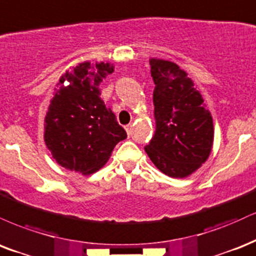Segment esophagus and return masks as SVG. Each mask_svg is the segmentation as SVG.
Returning <instances> with one entry per match:
<instances>
[{"instance_id": "esophagus-1", "label": "esophagus", "mask_w": 256, "mask_h": 256, "mask_svg": "<svg viewBox=\"0 0 256 256\" xmlns=\"http://www.w3.org/2000/svg\"><path fill=\"white\" fill-rule=\"evenodd\" d=\"M124 128H126V130H127L128 136H130L132 133H133V129H132V128H133V126H132V124H127Z\"/></svg>"}]
</instances>
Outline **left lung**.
I'll list each match as a JSON object with an SVG mask.
<instances>
[{
	"mask_svg": "<svg viewBox=\"0 0 256 256\" xmlns=\"http://www.w3.org/2000/svg\"><path fill=\"white\" fill-rule=\"evenodd\" d=\"M156 132L145 151L165 175L183 178L205 163L213 121L200 92L176 63L151 58Z\"/></svg>",
	"mask_w": 256,
	"mask_h": 256,
	"instance_id": "left-lung-1",
	"label": "left lung"
}]
</instances>
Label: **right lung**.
<instances>
[{
  "label": "right lung",
  "instance_id": "1",
  "mask_svg": "<svg viewBox=\"0 0 256 256\" xmlns=\"http://www.w3.org/2000/svg\"><path fill=\"white\" fill-rule=\"evenodd\" d=\"M112 72L110 63L84 62L60 79L61 86L45 116L44 140L52 158L66 169L84 175L94 172L127 138L100 98L99 85Z\"/></svg>",
  "mask_w": 256,
  "mask_h": 256
}]
</instances>
